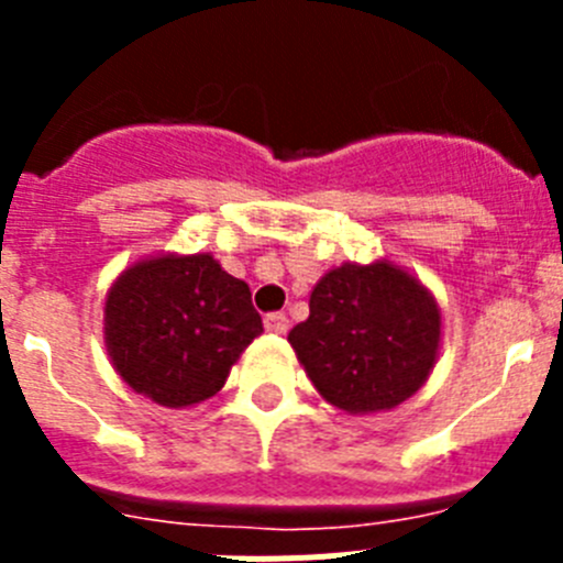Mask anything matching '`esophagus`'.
<instances>
[{
	"label": "esophagus",
	"mask_w": 563,
	"mask_h": 563,
	"mask_svg": "<svg viewBox=\"0 0 563 563\" xmlns=\"http://www.w3.org/2000/svg\"><path fill=\"white\" fill-rule=\"evenodd\" d=\"M265 330L271 335H285L290 330V321H287L285 312H271V316H265Z\"/></svg>",
	"instance_id": "obj_1"
}]
</instances>
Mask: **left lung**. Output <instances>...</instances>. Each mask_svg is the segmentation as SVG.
Instances as JSON below:
<instances>
[{"label":"left lung","mask_w":563,"mask_h":563,"mask_svg":"<svg viewBox=\"0 0 563 563\" xmlns=\"http://www.w3.org/2000/svg\"><path fill=\"white\" fill-rule=\"evenodd\" d=\"M298 363L343 415L397 409L434 372L442 310L391 258L330 267L310 292V318L287 335Z\"/></svg>","instance_id":"left-lung-1"}]
</instances>
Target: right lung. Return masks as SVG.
Listing matches in <instances>:
<instances>
[{"mask_svg": "<svg viewBox=\"0 0 563 563\" xmlns=\"http://www.w3.org/2000/svg\"><path fill=\"white\" fill-rule=\"evenodd\" d=\"M251 287L211 253H154L123 267L103 298V343L129 389L188 409L225 386L262 335Z\"/></svg>", "mask_w": 563, "mask_h": 563, "instance_id": "right-lung-1", "label": "right lung"}]
</instances>
